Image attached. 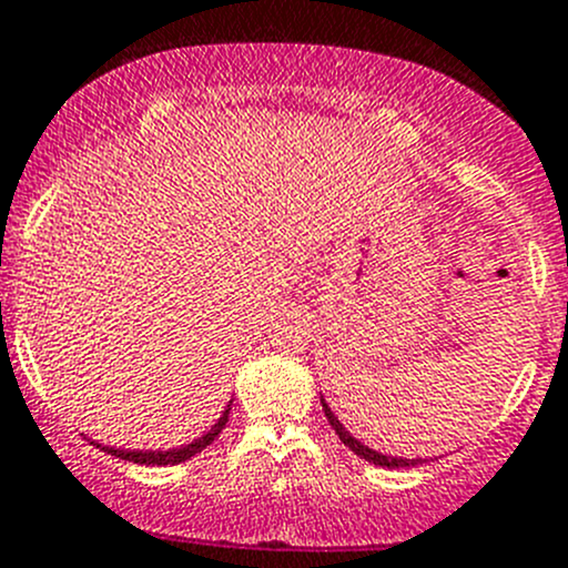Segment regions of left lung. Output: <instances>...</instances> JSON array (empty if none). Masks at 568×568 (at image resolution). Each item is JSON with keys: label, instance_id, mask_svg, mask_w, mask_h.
Returning a JSON list of instances; mask_svg holds the SVG:
<instances>
[{"label": "left lung", "instance_id": "1", "mask_svg": "<svg viewBox=\"0 0 568 568\" xmlns=\"http://www.w3.org/2000/svg\"><path fill=\"white\" fill-rule=\"evenodd\" d=\"M322 409H325V417H327V423H331V428H333V432L338 434V439H342V443L347 445L349 452H353V454H358V457H362V459H367V463H373V465H381V468H412V465H420V463H426V459H400V457H386V454H378V452H373V448H369V445L358 443V439L353 437V434H349L347 428L342 426V423H338V417L333 415V412H331V406L325 404V397H322Z\"/></svg>", "mask_w": 568, "mask_h": 568}]
</instances>
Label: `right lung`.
Returning a JSON list of instances; mask_svg holds the SVG:
<instances>
[{
  "mask_svg": "<svg viewBox=\"0 0 568 568\" xmlns=\"http://www.w3.org/2000/svg\"><path fill=\"white\" fill-rule=\"evenodd\" d=\"M230 406H226V412L219 417V423H215V426H212L210 432L201 434V437L195 439V443L184 445V448H173V452H120V448H103V452H109L111 457L129 459V463H136V465H179V463H184V459L195 457V454H199V452H204L206 445H210L212 439L219 437L221 428H224L226 420H230Z\"/></svg>",
  "mask_w": 568,
  "mask_h": 568,
  "instance_id": "add662e5",
  "label": "right lung"
}]
</instances>
